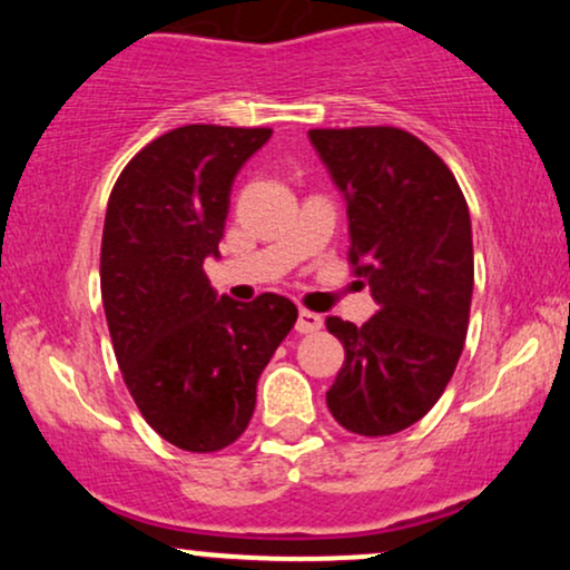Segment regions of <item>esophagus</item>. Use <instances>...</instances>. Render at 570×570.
<instances>
[{"mask_svg":"<svg viewBox=\"0 0 570 570\" xmlns=\"http://www.w3.org/2000/svg\"><path fill=\"white\" fill-rule=\"evenodd\" d=\"M320 327H323V317H320V314L306 312V309L298 312V320H296L298 333H317Z\"/></svg>","mask_w":570,"mask_h":570,"instance_id":"34e87169","label":"esophagus"}]
</instances>
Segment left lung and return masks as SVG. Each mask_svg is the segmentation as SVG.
I'll return each mask as SVG.
<instances>
[{
  "label": "left lung",
  "instance_id": "obj_1",
  "mask_svg": "<svg viewBox=\"0 0 570 570\" xmlns=\"http://www.w3.org/2000/svg\"><path fill=\"white\" fill-rule=\"evenodd\" d=\"M346 203L350 261L379 304L363 325L327 317L346 350L327 407L365 438L403 432L445 392L474 285L470 207L430 146L397 127L309 130Z\"/></svg>",
  "mask_w": 570,
  "mask_h": 570
}]
</instances>
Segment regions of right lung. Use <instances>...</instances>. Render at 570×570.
<instances>
[{"instance_id": "right-lung-1", "label": "right lung", "mask_w": 570, "mask_h": 570, "mask_svg": "<svg viewBox=\"0 0 570 570\" xmlns=\"http://www.w3.org/2000/svg\"><path fill=\"white\" fill-rule=\"evenodd\" d=\"M269 127L186 125L140 149L114 184L100 296L119 371L149 426L180 451L232 445L256 411L258 376L296 323L293 301L220 296L232 186Z\"/></svg>"}]
</instances>
